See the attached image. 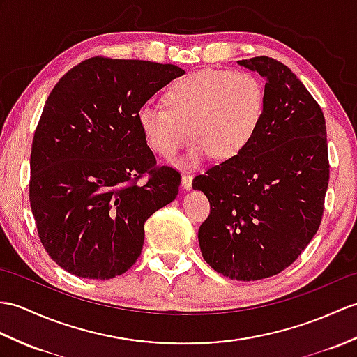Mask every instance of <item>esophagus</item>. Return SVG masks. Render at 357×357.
Here are the masks:
<instances>
[{"mask_svg": "<svg viewBox=\"0 0 357 357\" xmlns=\"http://www.w3.org/2000/svg\"><path fill=\"white\" fill-rule=\"evenodd\" d=\"M182 188H185V190H190L192 188V182H193V176L190 175V173H184V175H182Z\"/></svg>", "mask_w": 357, "mask_h": 357, "instance_id": "esophagus-1", "label": "esophagus"}]
</instances>
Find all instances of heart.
<instances>
[{
	"instance_id": "obj_1",
	"label": "heart",
	"mask_w": 357,
	"mask_h": 357,
	"mask_svg": "<svg viewBox=\"0 0 357 357\" xmlns=\"http://www.w3.org/2000/svg\"><path fill=\"white\" fill-rule=\"evenodd\" d=\"M164 102L167 107L144 105L138 111L147 146L170 158L193 137L184 164L196 165L210 155L225 161L245 151L261 124L266 91L252 73L205 70L172 84Z\"/></svg>"
}]
</instances>
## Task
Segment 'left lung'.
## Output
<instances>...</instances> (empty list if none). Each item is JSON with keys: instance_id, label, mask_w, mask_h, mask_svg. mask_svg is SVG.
<instances>
[{"instance_id": "8db88e82", "label": "left lung", "mask_w": 357, "mask_h": 357, "mask_svg": "<svg viewBox=\"0 0 357 357\" xmlns=\"http://www.w3.org/2000/svg\"><path fill=\"white\" fill-rule=\"evenodd\" d=\"M240 65L266 79L261 124L242 153L193 179L210 201L199 246L210 266L237 281L291 266L321 225L330 165L326 119L295 74L272 57Z\"/></svg>"}]
</instances>
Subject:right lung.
Segmentation results:
<instances>
[{
	"label": "right lung",
	"instance_id": "obj_1",
	"mask_svg": "<svg viewBox=\"0 0 357 357\" xmlns=\"http://www.w3.org/2000/svg\"><path fill=\"white\" fill-rule=\"evenodd\" d=\"M184 73L96 56L50 93L33 137L29 197L40 243L73 275L109 280L130 269L146 220L176 197L179 172L156 164L138 111Z\"/></svg>",
	"mask_w": 357,
	"mask_h": 357
}]
</instances>
